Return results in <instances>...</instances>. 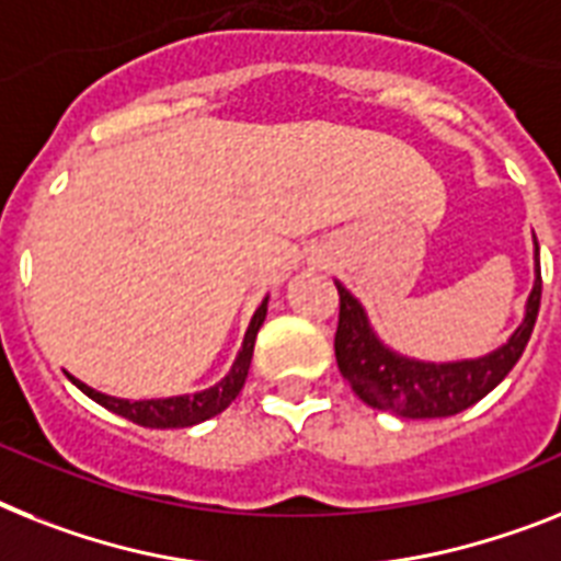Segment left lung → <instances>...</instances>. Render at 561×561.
<instances>
[{"label":"left lung","instance_id":"1","mask_svg":"<svg viewBox=\"0 0 561 561\" xmlns=\"http://www.w3.org/2000/svg\"><path fill=\"white\" fill-rule=\"evenodd\" d=\"M539 252V247H536ZM337 286V332L335 360L355 396L375 410H390L404 419H447L488 396L504 381L525 353L541 300V270L536 263V284L527 298L522 327L496 353L456 364H424L390 353L369 330L367 314L358 300Z\"/></svg>","mask_w":561,"mask_h":561}]
</instances>
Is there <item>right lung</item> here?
<instances>
[{
  "label": "right lung",
  "instance_id": "1",
  "mask_svg": "<svg viewBox=\"0 0 561 561\" xmlns=\"http://www.w3.org/2000/svg\"><path fill=\"white\" fill-rule=\"evenodd\" d=\"M263 318H266V300H263L257 312H254L252 323H249L247 337H243V350L238 353V360L231 364L229 375L224 381L208 387L203 392H194V396H178V398H157V401H123V398H111L103 392L91 390L88 383L77 381L71 375V381L85 392L88 398H94L96 404L111 410V413L123 415V419L140 424V427L151 430H171V427H192V424H201V421L211 419V415L224 413L226 407L238 398V392L243 390L249 375V364H252L254 353V337L261 330Z\"/></svg>",
  "mask_w": 561,
  "mask_h": 561
}]
</instances>
